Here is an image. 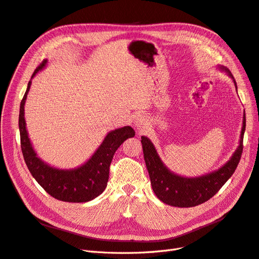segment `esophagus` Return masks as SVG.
I'll use <instances>...</instances> for the list:
<instances>
[{"label": "esophagus", "instance_id": "34e87169", "mask_svg": "<svg viewBox=\"0 0 259 259\" xmlns=\"http://www.w3.org/2000/svg\"><path fill=\"white\" fill-rule=\"evenodd\" d=\"M134 125L137 130H139L140 132H144L147 128V125H148V121L146 119V116L143 114L137 115L134 120Z\"/></svg>", "mask_w": 259, "mask_h": 259}]
</instances>
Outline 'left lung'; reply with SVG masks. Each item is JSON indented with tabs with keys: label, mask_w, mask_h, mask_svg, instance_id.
Returning <instances> with one entry per match:
<instances>
[{
	"label": "left lung",
	"mask_w": 259,
	"mask_h": 259,
	"mask_svg": "<svg viewBox=\"0 0 259 259\" xmlns=\"http://www.w3.org/2000/svg\"><path fill=\"white\" fill-rule=\"evenodd\" d=\"M218 69L226 72L233 80L238 93V86L230 70L224 66ZM245 111L243 114V123L239 146L223 166L210 173L198 177H186L175 174L161 160L154 145L150 139L142 136L144 158L151 180L153 192L163 203L176 207H192L206 202L219 191L236 170L243 150V136L245 132Z\"/></svg>",
	"instance_id": "1"
}]
</instances>
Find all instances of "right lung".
Listing matches in <instances>:
<instances>
[{
    "label": "right lung",
    "instance_id": "add662e5",
    "mask_svg": "<svg viewBox=\"0 0 259 259\" xmlns=\"http://www.w3.org/2000/svg\"><path fill=\"white\" fill-rule=\"evenodd\" d=\"M48 60H44L33 72L31 79L43 70ZM31 80L20 103L19 132L23 159L31 175L53 198L71 203L89 202L104 192L109 179V168L115 151L125 140L134 137L135 131L123 126L109 132L103 143L82 165L74 168H58L44 162L35 152L30 142L25 120V105L31 88Z\"/></svg>",
    "mask_w": 259,
    "mask_h": 259
}]
</instances>
